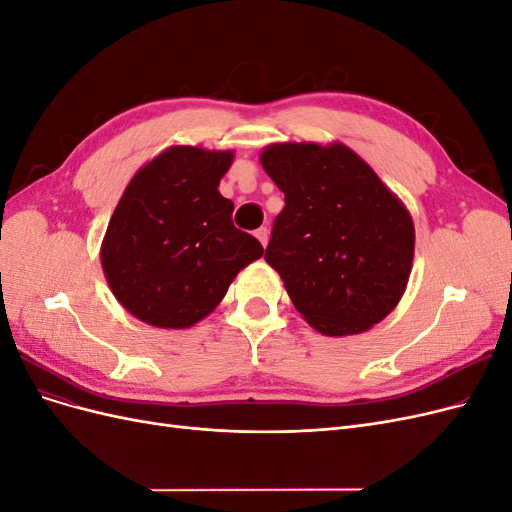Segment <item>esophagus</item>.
<instances>
[{"label":"esophagus","instance_id":"34e87169","mask_svg":"<svg viewBox=\"0 0 512 512\" xmlns=\"http://www.w3.org/2000/svg\"><path fill=\"white\" fill-rule=\"evenodd\" d=\"M256 239L262 243V247H267V243H269V230L267 228H258L256 230Z\"/></svg>","mask_w":512,"mask_h":512}]
</instances>
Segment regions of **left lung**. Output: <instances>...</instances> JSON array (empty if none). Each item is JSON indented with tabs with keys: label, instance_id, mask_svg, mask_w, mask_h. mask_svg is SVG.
<instances>
[{
	"label": "left lung",
	"instance_id": "8db88e82",
	"mask_svg": "<svg viewBox=\"0 0 512 512\" xmlns=\"http://www.w3.org/2000/svg\"><path fill=\"white\" fill-rule=\"evenodd\" d=\"M260 164L284 192L265 260L309 327L356 335L401 301L414 260V222L344 143H273Z\"/></svg>",
	"mask_w": 512,
	"mask_h": 512
}]
</instances>
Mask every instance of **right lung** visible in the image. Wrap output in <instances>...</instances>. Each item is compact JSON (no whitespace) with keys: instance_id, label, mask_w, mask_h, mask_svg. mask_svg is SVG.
I'll return each mask as SVG.
<instances>
[{"instance_id":"obj_1","label":"right lung","mask_w":512,"mask_h":512,"mask_svg":"<svg viewBox=\"0 0 512 512\" xmlns=\"http://www.w3.org/2000/svg\"><path fill=\"white\" fill-rule=\"evenodd\" d=\"M235 151L173 145L136 170L108 222L102 271L115 299L158 329H190L265 250L220 194Z\"/></svg>"}]
</instances>
